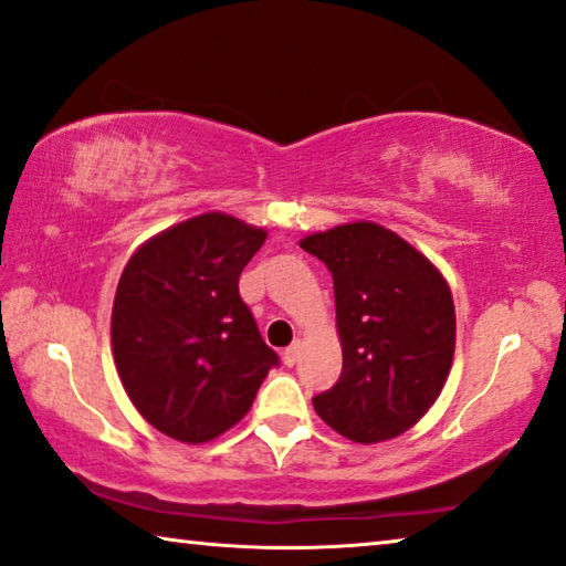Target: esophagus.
Segmentation results:
<instances>
[{"label":"esophagus","instance_id":"obj_1","mask_svg":"<svg viewBox=\"0 0 566 566\" xmlns=\"http://www.w3.org/2000/svg\"><path fill=\"white\" fill-rule=\"evenodd\" d=\"M298 356H301V342H293L289 349L283 352V364H285V367H295Z\"/></svg>","mask_w":566,"mask_h":566}]
</instances>
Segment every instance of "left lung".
<instances>
[{
	"mask_svg": "<svg viewBox=\"0 0 566 566\" xmlns=\"http://www.w3.org/2000/svg\"><path fill=\"white\" fill-rule=\"evenodd\" d=\"M334 277L342 377L313 397L328 428L354 442L392 440L430 410L455 354V306L442 273L377 222L301 240Z\"/></svg>",
	"mask_w": 566,
	"mask_h": 566,
	"instance_id": "1",
	"label": "left lung"
}]
</instances>
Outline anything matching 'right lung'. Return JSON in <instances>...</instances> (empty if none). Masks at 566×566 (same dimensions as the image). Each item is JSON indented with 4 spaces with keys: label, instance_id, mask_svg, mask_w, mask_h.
I'll list each match as a JSON object with an SVG mask.
<instances>
[{
    "label": "right lung",
    "instance_id": "obj_1",
    "mask_svg": "<svg viewBox=\"0 0 566 566\" xmlns=\"http://www.w3.org/2000/svg\"><path fill=\"white\" fill-rule=\"evenodd\" d=\"M268 232L205 212L146 240L120 273L111 346L134 407L179 442L220 438L277 364L238 281Z\"/></svg>",
    "mask_w": 566,
    "mask_h": 566
}]
</instances>
